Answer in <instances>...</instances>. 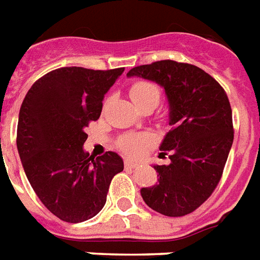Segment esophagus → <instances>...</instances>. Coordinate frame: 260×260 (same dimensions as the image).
<instances>
[{
    "instance_id": "34e87169",
    "label": "esophagus",
    "mask_w": 260,
    "mask_h": 260,
    "mask_svg": "<svg viewBox=\"0 0 260 260\" xmlns=\"http://www.w3.org/2000/svg\"><path fill=\"white\" fill-rule=\"evenodd\" d=\"M124 164H125V168H135L136 165H138L135 161H132V159H128V158L125 159Z\"/></svg>"
}]
</instances>
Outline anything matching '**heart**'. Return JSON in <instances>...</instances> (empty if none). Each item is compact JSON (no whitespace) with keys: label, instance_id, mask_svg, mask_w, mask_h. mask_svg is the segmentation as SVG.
Masks as SVG:
<instances>
[{"label":"heart","instance_id":"heart-1","mask_svg":"<svg viewBox=\"0 0 260 260\" xmlns=\"http://www.w3.org/2000/svg\"><path fill=\"white\" fill-rule=\"evenodd\" d=\"M129 98L139 109L147 106L158 105L161 101V91L157 85L149 81H138L129 88ZM151 143V139L146 135H125L118 140V147L125 154L138 155Z\"/></svg>","mask_w":260,"mask_h":260}]
</instances>
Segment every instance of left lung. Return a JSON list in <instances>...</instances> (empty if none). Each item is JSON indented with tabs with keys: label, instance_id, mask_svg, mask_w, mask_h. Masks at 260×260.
Here are the masks:
<instances>
[{
	"label": "left lung",
	"instance_id": "obj_1",
	"mask_svg": "<svg viewBox=\"0 0 260 260\" xmlns=\"http://www.w3.org/2000/svg\"><path fill=\"white\" fill-rule=\"evenodd\" d=\"M142 77L164 86L171 131L159 150L171 164L154 165L158 182L140 194L150 208L165 216H184L203 205L220 182L234 129L226 92L203 69L175 60L134 67Z\"/></svg>",
	"mask_w": 260,
	"mask_h": 260
}]
</instances>
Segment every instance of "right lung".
Segmentation results:
<instances>
[{
  "mask_svg": "<svg viewBox=\"0 0 260 260\" xmlns=\"http://www.w3.org/2000/svg\"><path fill=\"white\" fill-rule=\"evenodd\" d=\"M124 67H60L28 89L17 121L23 168L49 212L69 223L93 218L105 207L111 179L124 169L117 153L84 151L86 126L101 117L103 98Z\"/></svg>",
  "mask_w": 260,
  "mask_h": 260,
  "instance_id": "1",
  "label": "right lung"
}]
</instances>
